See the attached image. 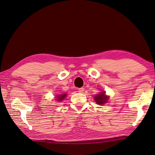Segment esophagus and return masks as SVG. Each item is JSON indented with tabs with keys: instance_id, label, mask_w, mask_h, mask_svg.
Listing matches in <instances>:
<instances>
[{
	"instance_id": "1",
	"label": "esophagus",
	"mask_w": 155,
	"mask_h": 155,
	"mask_svg": "<svg viewBox=\"0 0 155 155\" xmlns=\"http://www.w3.org/2000/svg\"><path fill=\"white\" fill-rule=\"evenodd\" d=\"M84 88H78V92L79 93H82L83 92H84Z\"/></svg>"
}]
</instances>
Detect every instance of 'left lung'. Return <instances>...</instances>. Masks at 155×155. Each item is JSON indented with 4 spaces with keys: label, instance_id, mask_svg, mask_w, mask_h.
<instances>
[{
    "label": "left lung",
    "instance_id": "left-lung-1",
    "mask_svg": "<svg viewBox=\"0 0 155 155\" xmlns=\"http://www.w3.org/2000/svg\"><path fill=\"white\" fill-rule=\"evenodd\" d=\"M109 100V96H106L105 92H103L98 94L96 96H94V100L98 105H104Z\"/></svg>",
    "mask_w": 155,
    "mask_h": 155
}]
</instances>
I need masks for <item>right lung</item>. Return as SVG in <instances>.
Listing matches in <instances>:
<instances>
[{"mask_svg": "<svg viewBox=\"0 0 155 155\" xmlns=\"http://www.w3.org/2000/svg\"><path fill=\"white\" fill-rule=\"evenodd\" d=\"M66 96H67V94H60V95H58L57 97H55V98H56V99H55V100H56L58 101H61L64 100V99L66 97Z\"/></svg>", "mask_w": 155, "mask_h": 155, "instance_id": "obj_1", "label": "right lung"}]
</instances>
